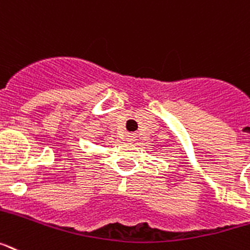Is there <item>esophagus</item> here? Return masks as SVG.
Returning <instances> with one entry per match:
<instances>
[{
    "label": "esophagus",
    "instance_id": "34e87169",
    "mask_svg": "<svg viewBox=\"0 0 250 250\" xmlns=\"http://www.w3.org/2000/svg\"><path fill=\"white\" fill-rule=\"evenodd\" d=\"M126 139L129 140V142H135V140H136L135 134H129V135L126 136Z\"/></svg>",
    "mask_w": 250,
    "mask_h": 250
}]
</instances>
